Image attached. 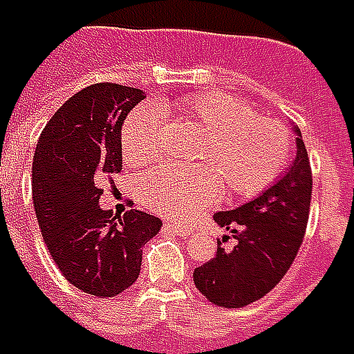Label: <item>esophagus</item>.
<instances>
[{
  "mask_svg": "<svg viewBox=\"0 0 354 354\" xmlns=\"http://www.w3.org/2000/svg\"><path fill=\"white\" fill-rule=\"evenodd\" d=\"M167 227H171V230H175L177 234L181 236H192L194 234V229L189 227V225H181V223H165Z\"/></svg>",
  "mask_w": 354,
  "mask_h": 354,
  "instance_id": "1",
  "label": "esophagus"
}]
</instances>
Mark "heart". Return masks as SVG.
<instances>
[{
	"label": "heart",
	"instance_id": "heart-1",
	"mask_svg": "<svg viewBox=\"0 0 354 354\" xmlns=\"http://www.w3.org/2000/svg\"><path fill=\"white\" fill-rule=\"evenodd\" d=\"M164 106L142 104L122 125V154L147 162L158 154ZM167 109V106H165ZM200 129L196 160L204 164H162L139 179L142 202L165 215L185 217L209 205L219 185L229 198H250L267 189L290 160L292 141L284 125L261 118L252 106L223 91L187 95L171 106Z\"/></svg>",
	"mask_w": 354,
	"mask_h": 354
}]
</instances>
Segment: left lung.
Returning a JSON list of instances; mask_svg holds the SVG:
<instances>
[{
    "label": "left lung",
    "mask_w": 354,
    "mask_h": 354,
    "mask_svg": "<svg viewBox=\"0 0 354 354\" xmlns=\"http://www.w3.org/2000/svg\"><path fill=\"white\" fill-rule=\"evenodd\" d=\"M295 133V160L259 196L229 212L213 213V221L236 240L225 248L217 240L212 261L194 269V284L219 307L238 309L261 299L282 280L299 252L307 229L313 192L309 156ZM229 236H223V242Z\"/></svg>",
    "instance_id": "obj_1"
}]
</instances>
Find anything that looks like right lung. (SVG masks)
<instances>
[{
	"label": "right lung",
	"mask_w": 354,
	"mask_h": 354,
	"mask_svg": "<svg viewBox=\"0 0 354 354\" xmlns=\"http://www.w3.org/2000/svg\"><path fill=\"white\" fill-rule=\"evenodd\" d=\"M145 99L118 84L85 87L55 112L41 131L32 164V198L41 236L70 284L114 297L141 272L142 245L162 221L129 209H102L99 185L122 171V125Z\"/></svg>",
	"instance_id": "obj_1"
}]
</instances>
